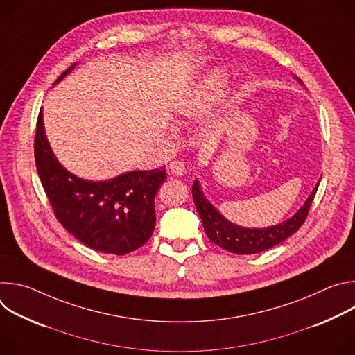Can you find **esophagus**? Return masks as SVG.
I'll return each instance as SVG.
<instances>
[{
	"label": "esophagus",
	"mask_w": 355,
	"mask_h": 355,
	"mask_svg": "<svg viewBox=\"0 0 355 355\" xmlns=\"http://www.w3.org/2000/svg\"><path fill=\"white\" fill-rule=\"evenodd\" d=\"M168 170H170V173H171V174L178 175V177H181V175H184V174L187 173L184 163H182V162H178V160L171 162V163H170V166H168Z\"/></svg>",
	"instance_id": "esophagus-1"
}]
</instances>
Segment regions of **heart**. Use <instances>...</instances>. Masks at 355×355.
I'll return each mask as SVG.
<instances>
[{
	"mask_svg": "<svg viewBox=\"0 0 355 355\" xmlns=\"http://www.w3.org/2000/svg\"><path fill=\"white\" fill-rule=\"evenodd\" d=\"M222 76H216L207 87V89L204 91V94H202L200 96L195 98V99H191L188 101V103L184 105V108L181 110V112L187 116H192V115H196L199 111H202L205 108V99H208V95H212L214 92L219 91L220 85H222Z\"/></svg>",
	"mask_w": 355,
	"mask_h": 355,
	"instance_id": "heart-1",
	"label": "heart"
}]
</instances>
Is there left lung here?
<instances>
[{
    "instance_id": "1",
    "label": "left lung",
    "mask_w": 355,
    "mask_h": 355,
    "mask_svg": "<svg viewBox=\"0 0 355 355\" xmlns=\"http://www.w3.org/2000/svg\"><path fill=\"white\" fill-rule=\"evenodd\" d=\"M318 187L319 184L309 195L305 205L291 219L277 226L264 229H248L230 223L211 205V202L202 193L198 181H195L192 185V198L196 211L202 219V225H204L205 233L212 243L218 244L223 250L234 252V254H257V252L266 251L279 244L305 223L312 200L318 192Z\"/></svg>"
}]
</instances>
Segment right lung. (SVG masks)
<instances>
[{
  "mask_svg": "<svg viewBox=\"0 0 355 355\" xmlns=\"http://www.w3.org/2000/svg\"><path fill=\"white\" fill-rule=\"evenodd\" d=\"M35 163L55 216L87 247L105 254L123 256L141 247L153 234L155 198L166 181L164 167L130 171L110 181L81 180L55 157L44 135L42 111L36 122Z\"/></svg>",
  "mask_w": 355,
  "mask_h": 355,
  "instance_id": "1",
  "label": "right lung"
}]
</instances>
